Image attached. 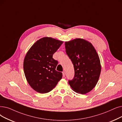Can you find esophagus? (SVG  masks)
Returning <instances> with one entry per match:
<instances>
[{
  "instance_id": "esophagus-1",
  "label": "esophagus",
  "mask_w": 122,
  "mask_h": 122,
  "mask_svg": "<svg viewBox=\"0 0 122 122\" xmlns=\"http://www.w3.org/2000/svg\"><path fill=\"white\" fill-rule=\"evenodd\" d=\"M62 74H63V77H65V72L64 71H63L62 72Z\"/></svg>"
}]
</instances>
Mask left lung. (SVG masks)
<instances>
[{
  "instance_id": "8db88e82",
  "label": "left lung",
  "mask_w": 122,
  "mask_h": 122,
  "mask_svg": "<svg viewBox=\"0 0 122 122\" xmlns=\"http://www.w3.org/2000/svg\"><path fill=\"white\" fill-rule=\"evenodd\" d=\"M66 52L73 64L75 75L68 83L73 91L85 94L96 85L101 70L100 61L92 44L76 38L65 42Z\"/></svg>"
}]
</instances>
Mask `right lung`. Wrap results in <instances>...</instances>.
Listing matches in <instances>:
<instances>
[{"label": "right lung", "instance_id": "obj_1", "mask_svg": "<svg viewBox=\"0 0 122 122\" xmlns=\"http://www.w3.org/2000/svg\"><path fill=\"white\" fill-rule=\"evenodd\" d=\"M63 42L46 37L37 41L27 52L23 69L26 80L35 91L49 92L62 79V73L56 70L58 61L53 55Z\"/></svg>", "mask_w": 122, "mask_h": 122}]
</instances>
